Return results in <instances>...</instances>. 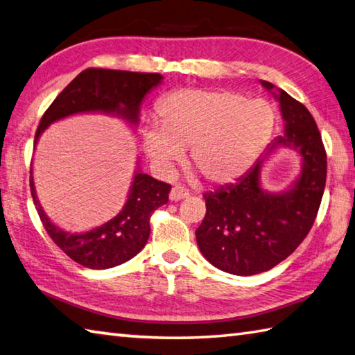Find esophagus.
I'll return each instance as SVG.
<instances>
[{"label":"esophagus","instance_id":"34e87169","mask_svg":"<svg viewBox=\"0 0 355 355\" xmlns=\"http://www.w3.org/2000/svg\"><path fill=\"white\" fill-rule=\"evenodd\" d=\"M189 196V191L182 188V186H173V188L171 189V194H169V198L172 200V202H178V200L182 198H186Z\"/></svg>","mask_w":355,"mask_h":355}]
</instances>
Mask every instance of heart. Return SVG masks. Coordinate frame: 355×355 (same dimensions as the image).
I'll return each mask as SVG.
<instances>
[{
  "mask_svg": "<svg viewBox=\"0 0 355 355\" xmlns=\"http://www.w3.org/2000/svg\"><path fill=\"white\" fill-rule=\"evenodd\" d=\"M158 124H147L141 141L152 166L171 175L191 147V163L205 180L230 183L247 172L272 138L273 105L233 89L184 88L157 104Z\"/></svg>",
  "mask_w": 355,
  "mask_h": 355,
  "instance_id": "1",
  "label": "heart"
}]
</instances>
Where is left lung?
Returning <instances> with one entry per match:
<instances>
[{"label":"left lung","instance_id":"1","mask_svg":"<svg viewBox=\"0 0 355 355\" xmlns=\"http://www.w3.org/2000/svg\"><path fill=\"white\" fill-rule=\"evenodd\" d=\"M267 89L273 83L262 80ZM286 137L272 144L292 146L301 153L302 171L287 192L268 194L259 184L262 159L237 183L206 192V214L196 230L202 254L222 272L257 275L278 266L300 247L313 227L323 198L327 173L326 149L313 116L279 89Z\"/></svg>","mask_w":355,"mask_h":355}]
</instances>
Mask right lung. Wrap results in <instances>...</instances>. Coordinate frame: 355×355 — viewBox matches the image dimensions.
I'll return each mask as SVG.
<instances>
[{"label": "right lung", "mask_w": 355, "mask_h": 355, "mask_svg": "<svg viewBox=\"0 0 355 355\" xmlns=\"http://www.w3.org/2000/svg\"><path fill=\"white\" fill-rule=\"evenodd\" d=\"M161 79L163 76L158 73H132L104 68L82 71L42 116L35 132V144L51 122L76 113H116L137 124L141 102ZM169 192L171 184L138 171L135 173L127 203L118 216L87 233L69 234L57 228L44 216L31 177V194L51 239L71 259L93 270L121 266L144 248L150 234V217L153 211L167 203Z\"/></svg>", "instance_id": "1"}]
</instances>
